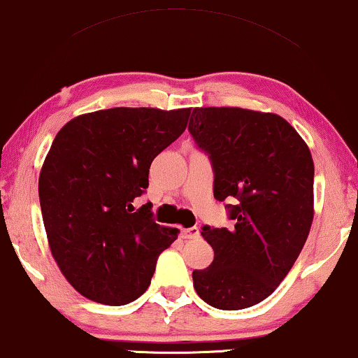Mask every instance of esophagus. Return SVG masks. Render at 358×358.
Listing matches in <instances>:
<instances>
[{
    "label": "esophagus",
    "instance_id": "obj_1",
    "mask_svg": "<svg viewBox=\"0 0 358 358\" xmlns=\"http://www.w3.org/2000/svg\"><path fill=\"white\" fill-rule=\"evenodd\" d=\"M182 236L185 239H194L200 236V229H198L196 226H193V228H185L182 229Z\"/></svg>",
    "mask_w": 358,
    "mask_h": 358
}]
</instances>
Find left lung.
Wrapping results in <instances>:
<instances>
[{
	"instance_id": "8db88e82",
	"label": "left lung",
	"mask_w": 358,
	"mask_h": 358,
	"mask_svg": "<svg viewBox=\"0 0 358 358\" xmlns=\"http://www.w3.org/2000/svg\"><path fill=\"white\" fill-rule=\"evenodd\" d=\"M188 130L210 158L233 228L205 224L210 268L193 271L198 296L221 310L264 301L301 255L314 218V162L287 120L239 107L193 108Z\"/></svg>"
}]
</instances>
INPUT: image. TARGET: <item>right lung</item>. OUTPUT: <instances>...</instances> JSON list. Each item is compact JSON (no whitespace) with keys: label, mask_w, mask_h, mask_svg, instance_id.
<instances>
[{"label":"right lung","mask_w":358,"mask_h":358,"mask_svg":"<svg viewBox=\"0 0 358 358\" xmlns=\"http://www.w3.org/2000/svg\"><path fill=\"white\" fill-rule=\"evenodd\" d=\"M188 117L189 108L115 107L76 117L54 138L39 175L44 228L59 269L87 299H137L178 238L134 201L148 188L153 158L185 132Z\"/></svg>","instance_id":"obj_1"}]
</instances>
